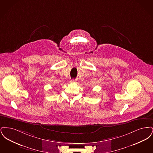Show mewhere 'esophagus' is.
Returning <instances> with one entry per match:
<instances>
[{
    "instance_id": "34e87169",
    "label": "esophagus",
    "mask_w": 153,
    "mask_h": 153,
    "mask_svg": "<svg viewBox=\"0 0 153 153\" xmlns=\"http://www.w3.org/2000/svg\"><path fill=\"white\" fill-rule=\"evenodd\" d=\"M70 82H71V83H74V82H76V80L73 79V80H71V81H70Z\"/></svg>"
}]
</instances>
